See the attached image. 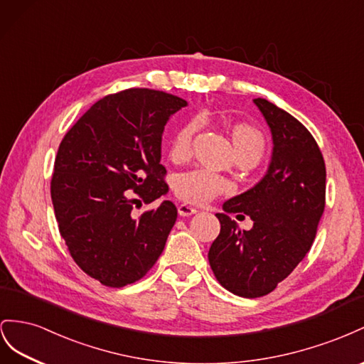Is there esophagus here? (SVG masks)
Segmentation results:
<instances>
[{
  "mask_svg": "<svg viewBox=\"0 0 364 364\" xmlns=\"http://www.w3.org/2000/svg\"><path fill=\"white\" fill-rule=\"evenodd\" d=\"M196 212H198V210H196V207H193V205H189V204H180L178 205V215L180 216H191Z\"/></svg>",
  "mask_w": 364,
  "mask_h": 364,
  "instance_id": "esophagus-1",
  "label": "esophagus"
}]
</instances>
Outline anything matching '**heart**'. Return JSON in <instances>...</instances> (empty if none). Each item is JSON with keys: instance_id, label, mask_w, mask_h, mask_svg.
Wrapping results in <instances>:
<instances>
[{"instance_id": "1", "label": "heart", "mask_w": 364, "mask_h": 364, "mask_svg": "<svg viewBox=\"0 0 364 364\" xmlns=\"http://www.w3.org/2000/svg\"><path fill=\"white\" fill-rule=\"evenodd\" d=\"M201 123L203 122L198 117L192 119L175 132L169 148L172 161L183 163L192 157L193 137L196 131L200 129ZM232 137L236 146L237 157L250 159L255 163L262 159L265 152V137L257 128L247 123H237L232 129ZM228 191H230V184L223 176L204 169L180 173L175 180L176 195L181 200L192 204H205L216 198L218 195L225 193Z\"/></svg>"}]
</instances>
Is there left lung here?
Returning <instances> with one entry per match:
<instances>
[{"label": "left lung", "mask_w": 364, "mask_h": 364, "mask_svg": "<svg viewBox=\"0 0 364 364\" xmlns=\"http://www.w3.org/2000/svg\"><path fill=\"white\" fill-rule=\"evenodd\" d=\"M253 102L272 129V163L255 188L225 201L224 213H216L221 230L209 250L218 282L247 299L272 293L305 257L326 195L325 160L311 132L274 103ZM241 211L254 220L250 231H241L228 216Z\"/></svg>", "instance_id": "left-lung-1"}]
</instances>
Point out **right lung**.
Wrapping results in <instances>:
<instances>
[{
	"label": "right lung",
	"mask_w": 364,
	"mask_h": 364,
	"mask_svg": "<svg viewBox=\"0 0 364 364\" xmlns=\"http://www.w3.org/2000/svg\"><path fill=\"white\" fill-rule=\"evenodd\" d=\"M188 102L164 91L129 88L97 100L62 139L50 192L60 236L75 262L102 285L140 280L157 262L176 207L132 216V205L169 191L161 136Z\"/></svg>",
	"instance_id": "add662e5"
}]
</instances>
